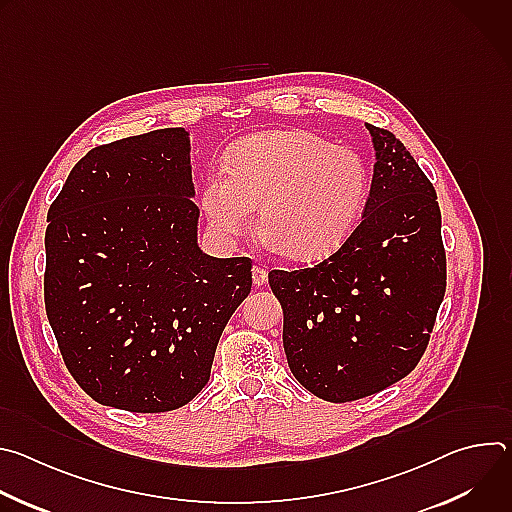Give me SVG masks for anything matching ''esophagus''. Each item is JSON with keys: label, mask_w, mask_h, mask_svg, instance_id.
Returning <instances> with one entry per match:
<instances>
[{"label": "esophagus", "mask_w": 512, "mask_h": 512, "mask_svg": "<svg viewBox=\"0 0 512 512\" xmlns=\"http://www.w3.org/2000/svg\"><path fill=\"white\" fill-rule=\"evenodd\" d=\"M267 281V269L265 267H253V285H263Z\"/></svg>", "instance_id": "1"}]
</instances>
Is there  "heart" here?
<instances>
[{"mask_svg": "<svg viewBox=\"0 0 512 512\" xmlns=\"http://www.w3.org/2000/svg\"><path fill=\"white\" fill-rule=\"evenodd\" d=\"M369 188L367 164L350 148L304 129L263 131L235 145L200 204L223 237L243 235L259 206L261 243L285 259L314 261L352 233Z\"/></svg>", "mask_w": 512, "mask_h": 512, "instance_id": "1", "label": "heart"}]
</instances>
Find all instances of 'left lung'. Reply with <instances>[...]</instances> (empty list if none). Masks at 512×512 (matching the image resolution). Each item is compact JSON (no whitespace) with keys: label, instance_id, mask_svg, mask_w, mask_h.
Returning a JSON list of instances; mask_svg holds the SVG:
<instances>
[{"label":"left lung","instance_id":"left-lung-1","mask_svg":"<svg viewBox=\"0 0 512 512\" xmlns=\"http://www.w3.org/2000/svg\"><path fill=\"white\" fill-rule=\"evenodd\" d=\"M367 129L377 162L360 225L322 263L269 271L289 371L332 403L375 395L407 377L446 294L437 194L391 131Z\"/></svg>","mask_w":512,"mask_h":512}]
</instances>
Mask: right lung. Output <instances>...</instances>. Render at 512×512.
<instances>
[{
	"mask_svg": "<svg viewBox=\"0 0 512 512\" xmlns=\"http://www.w3.org/2000/svg\"><path fill=\"white\" fill-rule=\"evenodd\" d=\"M190 133L91 150L48 208L44 304L68 373L101 405L172 411L208 383L251 259L198 247Z\"/></svg>",
	"mask_w": 512,
	"mask_h": 512,
	"instance_id": "right-lung-1",
	"label": "right lung"
}]
</instances>
